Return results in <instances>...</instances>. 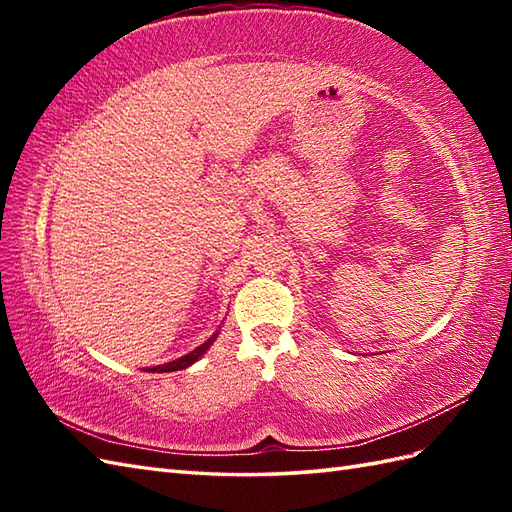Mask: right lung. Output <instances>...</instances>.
I'll use <instances>...</instances> for the list:
<instances>
[{"label": "right lung", "instance_id": "right-lung-1", "mask_svg": "<svg viewBox=\"0 0 512 512\" xmlns=\"http://www.w3.org/2000/svg\"><path fill=\"white\" fill-rule=\"evenodd\" d=\"M217 334L220 332H215L209 341H204L200 347H195L193 352H189V354H184V356H180V358H176V361H169V363H165V365H156V367H149L147 372H158V374H162V372H178V369H187L189 365H193L195 361H198V358H202L204 354H206V350H209V347L213 345V341L217 339Z\"/></svg>", "mask_w": 512, "mask_h": 512}]
</instances>
